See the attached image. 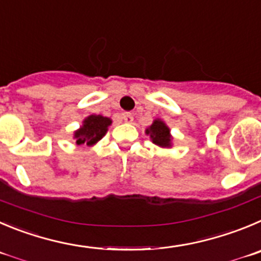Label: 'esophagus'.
<instances>
[{
  "label": "esophagus",
  "mask_w": 261,
  "mask_h": 261,
  "mask_svg": "<svg viewBox=\"0 0 261 261\" xmlns=\"http://www.w3.org/2000/svg\"><path fill=\"white\" fill-rule=\"evenodd\" d=\"M121 118H122L125 122H131L134 119V116L131 113H127V112H126V113L121 114Z\"/></svg>",
  "instance_id": "esophagus-1"
}]
</instances>
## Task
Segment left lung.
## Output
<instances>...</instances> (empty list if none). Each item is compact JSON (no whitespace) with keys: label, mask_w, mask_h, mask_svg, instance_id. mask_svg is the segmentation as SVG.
<instances>
[{"label":"left lung","mask_w":261,"mask_h":261,"mask_svg":"<svg viewBox=\"0 0 261 261\" xmlns=\"http://www.w3.org/2000/svg\"><path fill=\"white\" fill-rule=\"evenodd\" d=\"M145 134L149 135L150 142L160 148H172L171 130L164 119L155 118L149 127L145 128Z\"/></svg>","instance_id":"obj_1"}]
</instances>
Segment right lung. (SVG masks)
<instances>
[{
  "label": "right lung",
  "instance_id": "obj_1",
  "mask_svg": "<svg viewBox=\"0 0 261 261\" xmlns=\"http://www.w3.org/2000/svg\"><path fill=\"white\" fill-rule=\"evenodd\" d=\"M112 125V119L101 114H90L82 121L80 128L73 133V139L77 145L92 147L106 136L108 127Z\"/></svg>",
  "mask_w": 261,
  "mask_h": 261
}]
</instances>
